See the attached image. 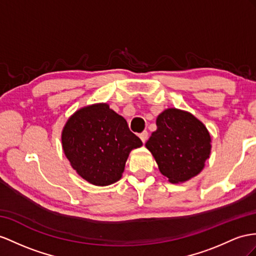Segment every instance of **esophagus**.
<instances>
[{
	"label": "esophagus",
	"mask_w": 256,
	"mask_h": 256,
	"mask_svg": "<svg viewBox=\"0 0 256 256\" xmlns=\"http://www.w3.org/2000/svg\"><path fill=\"white\" fill-rule=\"evenodd\" d=\"M138 136H140V138L142 140V142H145L147 140V138H148V132H147V130H144V132L138 134Z\"/></svg>",
	"instance_id": "34e87169"
}]
</instances>
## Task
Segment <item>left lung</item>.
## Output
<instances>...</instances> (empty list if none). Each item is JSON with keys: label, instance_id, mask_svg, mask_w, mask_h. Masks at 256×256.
<instances>
[{"label": "left lung", "instance_id": "obj_1", "mask_svg": "<svg viewBox=\"0 0 256 256\" xmlns=\"http://www.w3.org/2000/svg\"><path fill=\"white\" fill-rule=\"evenodd\" d=\"M156 130L146 142L163 176L172 184L187 182L204 168L211 136L200 120L184 110L168 108L156 118Z\"/></svg>", "mask_w": 256, "mask_h": 256}]
</instances>
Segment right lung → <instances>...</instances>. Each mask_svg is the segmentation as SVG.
<instances>
[{"label": "right lung", "instance_id": "obj_1", "mask_svg": "<svg viewBox=\"0 0 256 256\" xmlns=\"http://www.w3.org/2000/svg\"><path fill=\"white\" fill-rule=\"evenodd\" d=\"M62 142L71 166L95 186L119 180L130 150L142 145L130 130L126 120L108 104L76 110L64 124Z\"/></svg>", "mask_w": 256, "mask_h": 256}]
</instances>
